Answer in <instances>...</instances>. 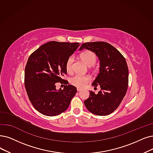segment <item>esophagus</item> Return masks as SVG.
I'll return each mask as SVG.
<instances>
[{
	"instance_id": "esophagus-1",
	"label": "esophagus",
	"mask_w": 153,
	"mask_h": 153,
	"mask_svg": "<svg viewBox=\"0 0 153 153\" xmlns=\"http://www.w3.org/2000/svg\"><path fill=\"white\" fill-rule=\"evenodd\" d=\"M76 90H77V91H80L82 90H81V88H76Z\"/></svg>"
}]
</instances>
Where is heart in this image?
<instances>
[{
    "mask_svg": "<svg viewBox=\"0 0 153 153\" xmlns=\"http://www.w3.org/2000/svg\"><path fill=\"white\" fill-rule=\"evenodd\" d=\"M80 58L83 62L88 66H91L96 62L97 57L95 54L91 51L87 50L82 53ZM74 62V57L73 56H70L66 60L65 65V69L68 73H71L73 71V64ZM91 78L88 75H76L70 78V82L71 85L78 88H83L90 82Z\"/></svg>",
    "mask_w": 153,
    "mask_h": 153,
    "instance_id": "obj_1",
    "label": "heart"
}]
</instances>
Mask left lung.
Listing matches in <instances>:
<instances>
[{
    "instance_id": "left-lung-1",
    "label": "left lung",
    "mask_w": 153,
    "mask_h": 153,
    "mask_svg": "<svg viewBox=\"0 0 153 153\" xmlns=\"http://www.w3.org/2000/svg\"><path fill=\"white\" fill-rule=\"evenodd\" d=\"M83 49L94 52L99 57L100 72L91 85L101 88L97 94L90 91V97L84 101L85 105L94 114L107 115L119 107L126 94L129 70L126 59L106 42H85L79 50Z\"/></svg>"
}]
</instances>
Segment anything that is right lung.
I'll use <instances>...</instances> for the list:
<instances>
[{"label": "right lung", "instance_id": "right-lung-1", "mask_svg": "<svg viewBox=\"0 0 153 153\" xmlns=\"http://www.w3.org/2000/svg\"><path fill=\"white\" fill-rule=\"evenodd\" d=\"M80 46L78 42L50 41L41 46L28 58L24 72V85L34 108L46 116L65 112L76 93L75 87L62 79L66 74L65 65ZM58 82L65 85L56 89Z\"/></svg>", "mask_w": 153, "mask_h": 153}]
</instances>
